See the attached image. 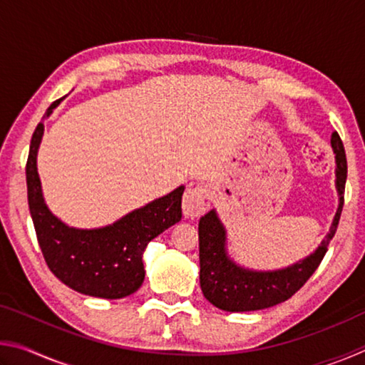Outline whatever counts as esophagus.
<instances>
[{
  "label": "esophagus",
  "instance_id": "esophagus-1",
  "mask_svg": "<svg viewBox=\"0 0 365 365\" xmlns=\"http://www.w3.org/2000/svg\"><path fill=\"white\" fill-rule=\"evenodd\" d=\"M207 190L205 187H191L183 195L182 209L185 219H197L206 212Z\"/></svg>",
  "mask_w": 365,
  "mask_h": 365
}]
</instances>
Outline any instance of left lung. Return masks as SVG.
Instances as JSON below:
<instances>
[{
	"mask_svg": "<svg viewBox=\"0 0 365 365\" xmlns=\"http://www.w3.org/2000/svg\"><path fill=\"white\" fill-rule=\"evenodd\" d=\"M331 148L336 160L338 209L330 232L316 251L301 261L277 270L245 269L228 257L227 232L215 209L200 219V283L205 298L227 312H248L267 309L287 301L309 280L322 262L331 238L335 237L344 202V185L348 165L343 141L336 132L331 133Z\"/></svg>",
	"mask_w": 365,
	"mask_h": 365,
	"instance_id": "1",
	"label": "left lung"
}]
</instances>
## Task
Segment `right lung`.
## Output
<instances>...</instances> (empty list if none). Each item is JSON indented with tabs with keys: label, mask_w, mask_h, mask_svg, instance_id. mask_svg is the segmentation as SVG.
Instances as JSON below:
<instances>
[{
	"label": "right lung",
	"mask_w": 365,
	"mask_h": 365,
	"mask_svg": "<svg viewBox=\"0 0 365 365\" xmlns=\"http://www.w3.org/2000/svg\"><path fill=\"white\" fill-rule=\"evenodd\" d=\"M63 100L46 109L49 117ZM45 125L40 122L30 141L27 196L30 215L49 270L76 292L95 298L120 299L137 292L145 280L143 252L148 243L182 219L185 187L101 228H73L49 211L41 193L36 154Z\"/></svg>",
	"instance_id": "1"
}]
</instances>
